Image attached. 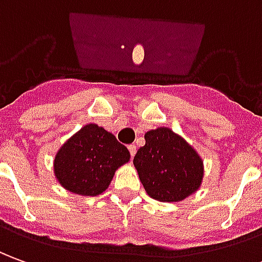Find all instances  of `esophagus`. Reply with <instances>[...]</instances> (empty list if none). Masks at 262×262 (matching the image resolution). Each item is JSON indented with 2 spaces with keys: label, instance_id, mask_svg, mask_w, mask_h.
Here are the masks:
<instances>
[{
  "label": "esophagus",
  "instance_id": "34e87169",
  "mask_svg": "<svg viewBox=\"0 0 262 262\" xmlns=\"http://www.w3.org/2000/svg\"><path fill=\"white\" fill-rule=\"evenodd\" d=\"M128 149H129V154H131V157L134 158L135 152H137V147H135L134 144H131V145H128Z\"/></svg>",
  "mask_w": 262,
  "mask_h": 262
}]
</instances>
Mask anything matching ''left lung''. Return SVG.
<instances>
[{
    "label": "left lung",
    "mask_w": 262,
    "mask_h": 262,
    "mask_svg": "<svg viewBox=\"0 0 262 262\" xmlns=\"http://www.w3.org/2000/svg\"><path fill=\"white\" fill-rule=\"evenodd\" d=\"M137 151L134 167L151 198L178 203L195 194L203 184L204 161L196 149L168 127L149 129Z\"/></svg>",
    "instance_id": "1"
}]
</instances>
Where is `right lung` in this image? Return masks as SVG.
Here are the masks:
<instances>
[{
    "label": "right lung",
    "mask_w": 262,
    "mask_h": 262,
    "mask_svg": "<svg viewBox=\"0 0 262 262\" xmlns=\"http://www.w3.org/2000/svg\"><path fill=\"white\" fill-rule=\"evenodd\" d=\"M129 158V151L115 135L91 122L59 147L54 158V176L73 194L97 196L110 187L115 171Z\"/></svg>",
    "instance_id": "add662e5"
}]
</instances>
